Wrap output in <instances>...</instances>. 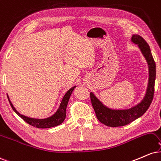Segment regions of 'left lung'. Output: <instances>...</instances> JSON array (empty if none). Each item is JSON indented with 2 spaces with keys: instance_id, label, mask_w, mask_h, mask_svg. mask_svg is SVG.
<instances>
[{
  "instance_id": "left-lung-1",
  "label": "left lung",
  "mask_w": 161,
  "mask_h": 161,
  "mask_svg": "<svg viewBox=\"0 0 161 161\" xmlns=\"http://www.w3.org/2000/svg\"><path fill=\"white\" fill-rule=\"evenodd\" d=\"M131 41L137 44L148 64V82L147 90L140 103L128 109L110 108L103 105V103L94 95L93 92H90V99L96 118L102 124L108 126H122L134 121L146 112L153 100L156 78V65L151 52L150 47L141 36L138 35H133Z\"/></svg>"
}]
</instances>
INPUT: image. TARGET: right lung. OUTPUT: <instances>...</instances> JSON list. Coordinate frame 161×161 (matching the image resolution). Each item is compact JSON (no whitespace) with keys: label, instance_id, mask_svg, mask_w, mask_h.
<instances>
[{"label":"right lung","instance_id":"add662e5","mask_svg":"<svg viewBox=\"0 0 161 161\" xmlns=\"http://www.w3.org/2000/svg\"><path fill=\"white\" fill-rule=\"evenodd\" d=\"M77 86H73L70 90L67 91V92L65 94V96L62 98V100L60 103L59 107L57 109V111L54 113L52 116L49 117V118H43V119H38V118H29V117L25 116L23 114H21L19 111L15 108L12 103L10 102V100L8 97V100L10 104L11 107H12L13 110L21 118L23 119V120L26 123H28L30 125L35 126L37 128H41V129H45V128H51L53 127V126H56L60 125L62 123H63L65 120V117H66V108H67L68 103H69L70 96H71V93H72L73 90H75V88Z\"/></svg>","mask_w":161,"mask_h":161}]
</instances>
